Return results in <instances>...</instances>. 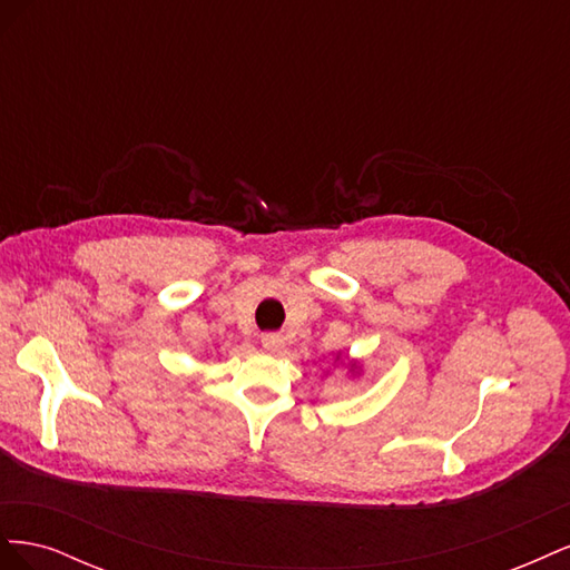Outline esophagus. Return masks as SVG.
Wrapping results in <instances>:
<instances>
[{
  "instance_id": "obj_1",
  "label": "esophagus",
  "mask_w": 570,
  "mask_h": 570,
  "mask_svg": "<svg viewBox=\"0 0 570 570\" xmlns=\"http://www.w3.org/2000/svg\"><path fill=\"white\" fill-rule=\"evenodd\" d=\"M262 344H264V350H266V352H271V354H278V352L283 350V337H281V335H275V333H266V335L262 337Z\"/></svg>"
}]
</instances>
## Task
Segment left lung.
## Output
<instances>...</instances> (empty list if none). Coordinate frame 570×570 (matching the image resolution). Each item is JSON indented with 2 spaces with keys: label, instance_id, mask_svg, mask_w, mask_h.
I'll use <instances>...</instances> for the list:
<instances>
[{
  "label": "left lung",
  "instance_id": "8db88e82",
  "mask_svg": "<svg viewBox=\"0 0 570 570\" xmlns=\"http://www.w3.org/2000/svg\"><path fill=\"white\" fill-rule=\"evenodd\" d=\"M333 366H337V368H342V371H347L350 377H361V375H364V364H361L358 358L342 356V352H335V364H333Z\"/></svg>",
  "mask_w": 570,
  "mask_h": 570
}]
</instances>
